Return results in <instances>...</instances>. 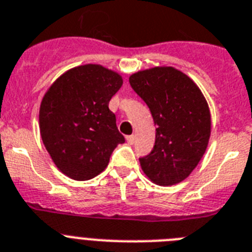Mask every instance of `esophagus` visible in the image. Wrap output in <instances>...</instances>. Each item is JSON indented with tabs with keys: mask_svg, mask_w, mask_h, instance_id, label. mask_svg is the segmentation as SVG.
<instances>
[{
	"mask_svg": "<svg viewBox=\"0 0 252 252\" xmlns=\"http://www.w3.org/2000/svg\"><path fill=\"white\" fill-rule=\"evenodd\" d=\"M126 142L129 143V145H133V143H134V136H133V134L126 136Z\"/></svg>",
	"mask_w": 252,
	"mask_h": 252,
	"instance_id": "esophagus-1",
	"label": "esophagus"
}]
</instances>
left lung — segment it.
<instances>
[{
	"mask_svg": "<svg viewBox=\"0 0 252 252\" xmlns=\"http://www.w3.org/2000/svg\"><path fill=\"white\" fill-rule=\"evenodd\" d=\"M156 126L155 145L139 158L145 174L160 186L177 185L201 160L210 138L208 102L193 80L174 67H152L129 78Z\"/></svg>",
	"mask_w": 252,
	"mask_h": 252,
	"instance_id": "8db88e82",
	"label": "left lung"
}]
</instances>
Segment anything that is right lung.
<instances>
[{
  "label": "right lung",
  "instance_id": "1",
  "mask_svg": "<svg viewBox=\"0 0 252 252\" xmlns=\"http://www.w3.org/2000/svg\"><path fill=\"white\" fill-rule=\"evenodd\" d=\"M119 74L101 65L64 73L46 92L39 109L43 145L61 172L77 181L100 174L124 136L109 102L119 91Z\"/></svg>",
  "mask_w": 252,
  "mask_h": 252
}]
</instances>
